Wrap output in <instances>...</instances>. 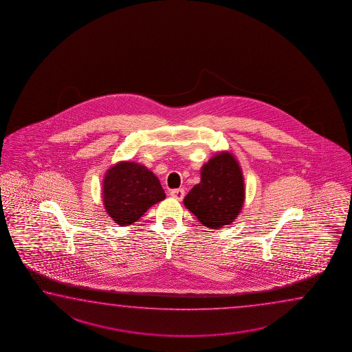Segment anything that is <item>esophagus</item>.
I'll use <instances>...</instances> for the list:
<instances>
[{
	"instance_id": "34e87169",
	"label": "esophagus",
	"mask_w": 352,
	"mask_h": 352,
	"mask_svg": "<svg viewBox=\"0 0 352 352\" xmlns=\"http://www.w3.org/2000/svg\"><path fill=\"white\" fill-rule=\"evenodd\" d=\"M170 195L175 197L176 200L181 201L184 197H185V190L184 188H176V190H173Z\"/></svg>"
}]
</instances>
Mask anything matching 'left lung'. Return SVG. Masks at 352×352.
<instances>
[{
    "label": "left lung",
    "mask_w": 352,
    "mask_h": 352,
    "mask_svg": "<svg viewBox=\"0 0 352 352\" xmlns=\"http://www.w3.org/2000/svg\"><path fill=\"white\" fill-rule=\"evenodd\" d=\"M245 202L241 166L231 152L216 153L201 167L200 184L184 199L186 208L204 226L223 228L232 223Z\"/></svg>",
    "instance_id": "obj_1"
}]
</instances>
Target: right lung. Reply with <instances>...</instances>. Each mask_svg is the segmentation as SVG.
<instances>
[{"instance_id":"1","label":"right lung","mask_w":352,"mask_h":352,"mask_svg":"<svg viewBox=\"0 0 352 352\" xmlns=\"http://www.w3.org/2000/svg\"><path fill=\"white\" fill-rule=\"evenodd\" d=\"M156 175L133 161H120L104 173L102 201L104 210L120 226H129L146 211L165 200Z\"/></svg>"}]
</instances>
